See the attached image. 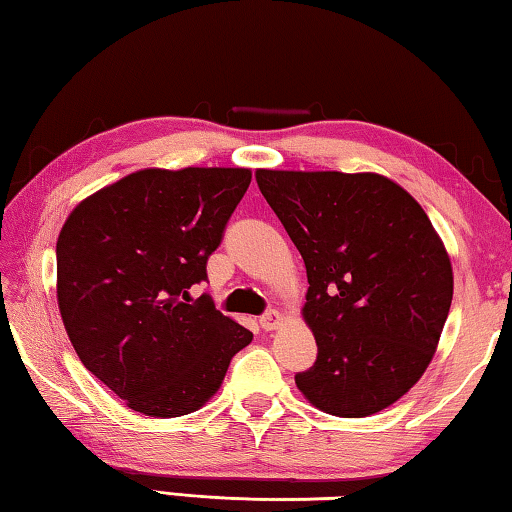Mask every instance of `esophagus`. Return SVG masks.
<instances>
[{"mask_svg": "<svg viewBox=\"0 0 512 512\" xmlns=\"http://www.w3.org/2000/svg\"><path fill=\"white\" fill-rule=\"evenodd\" d=\"M280 323H282V314H280V311H275V309H268L266 314L259 318V325H262L264 332H271V329H275Z\"/></svg>", "mask_w": 512, "mask_h": 512, "instance_id": "34e87169", "label": "esophagus"}]
</instances>
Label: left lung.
<instances>
[{"label":"left lung","instance_id":"8db88e82","mask_svg":"<svg viewBox=\"0 0 512 512\" xmlns=\"http://www.w3.org/2000/svg\"><path fill=\"white\" fill-rule=\"evenodd\" d=\"M305 259L314 366L296 384L316 409L366 418L409 391L436 352L454 277L418 201L377 173H255Z\"/></svg>","mask_w":512,"mask_h":512}]
</instances>
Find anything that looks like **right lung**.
<instances>
[{
    "label": "right lung",
    "instance_id": "obj_1",
    "mask_svg": "<svg viewBox=\"0 0 512 512\" xmlns=\"http://www.w3.org/2000/svg\"><path fill=\"white\" fill-rule=\"evenodd\" d=\"M250 185L248 169H144L85 198L56 244L76 354L133 411L178 418L219 391L253 332L189 289Z\"/></svg>",
    "mask_w": 512,
    "mask_h": 512
}]
</instances>
